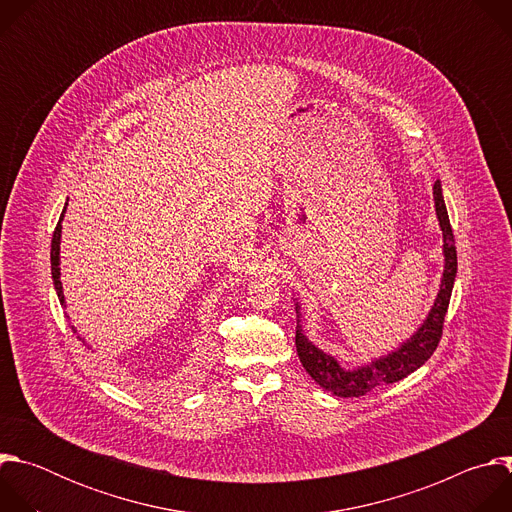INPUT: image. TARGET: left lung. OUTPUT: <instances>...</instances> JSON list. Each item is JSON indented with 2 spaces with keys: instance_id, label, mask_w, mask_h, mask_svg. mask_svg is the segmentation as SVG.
<instances>
[{
  "instance_id": "left-lung-1",
  "label": "left lung",
  "mask_w": 512,
  "mask_h": 512,
  "mask_svg": "<svg viewBox=\"0 0 512 512\" xmlns=\"http://www.w3.org/2000/svg\"><path fill=\"white\" fill-rule=\"evenodd\" d=\"M433 198H435L437 218H440V227L444 231L446 269H444L440 294H437V300L427 320L409 342H405L397 352L389 354L387 358H379L373 364H367V367H360L356 371H344L332 356H328L326 352L318 350L312 342H308L300 326L296 328V348L304 369L326 391L338 397H362L377 387L397 383L407 375H411L413 371H417L421 364H425V360L435 352L437 344H440L450 298H452V287L458 271V255H456V241H454L440 182L433 184Z\"/></svg>"
}]
</instances>
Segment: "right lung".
Returning a JSON list of instances; mask_svg holds the SVG:
<instances>
[{
    "label": "right lung",
    "instance_id": "1",
    "mask_svg": "<svg viewBox=\"0 0 512 512\" xmlns=\"http://www.w3.org/2000/svg\"><path fill=\"white\" fill-rule=\"evenodd\" d=\"M64 210H66V206H64ZM64 210H62V214H64ZM62 214H60V221H58V225H56V229H54V235H52V243H50V265H52V279H54V287H56V294H58V300H60V304L64 306V296H62V283H60V269H58V251H60V223H62ZM75 330V328H72Z\"/></svg>",
    "mask_w": 512,
    "mask_h": 512
}]
</instances>
